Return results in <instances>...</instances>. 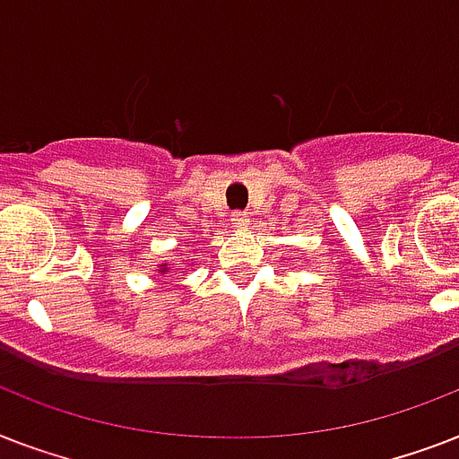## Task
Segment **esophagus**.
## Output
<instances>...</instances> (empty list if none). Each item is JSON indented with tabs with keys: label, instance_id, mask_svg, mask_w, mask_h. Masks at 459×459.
Masks as SVG:
<instances>
[{
	"label": "esophagus",
	"instance_id": "obj_1",
	"mask_svg": "<svg viewBox=\"0 0 459 459\" xmlns=\"http://www.w3.org/2000/svg\"><path fill=\"white\" fill-rule=\"evenodd\" d=\"M230 221L236 223V226H247L250 219H247V212H233V219H230Z\"/></svg>",
	"mask_w": 459,
	"mask_h": 459
}]
</instances>
